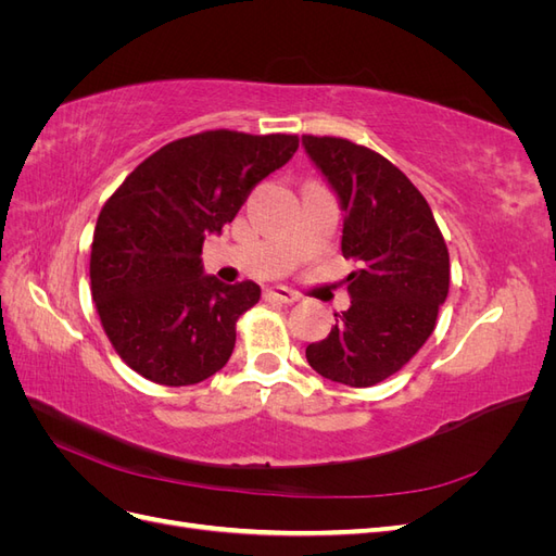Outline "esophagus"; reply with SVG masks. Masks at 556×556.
Returning <instances> with one entry per match:
<instances>
[{
	"instance_id": "34e87169",
	"label": "esophagus",
	"mask_w": 556,
	"mask_h": 556,
	"mask_svg": "<svg viewBox=\"0 0 556 556\" xmlns=\"http://www.w3.org/2000/svg\"><path fill=\"white\" fill-rule=\"evenodd\" d=\"M266 299L268 301H280V304H294V301H299V296L292 290H288V288L266 290Z\"/></svg>"
}]
</instances>
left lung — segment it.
<instances>
[{
	"mask_svg": "<svg viewBox=\"0 0 556 556\" xmlns=\"http://www.w3.org/2000/svg\"><path fill=\"white\" fill-rule=\"evenodd\" d=\"M301 143L345 211L341 250L359 262L348 276L350 308L325 341L306 348L315 371L371 387L406 366L427 343L450 290V255L433 213L399 166L339 137Z\"/></svg>",
	"mask_w": 556,
	"mask_h": 556,
	"instance_id": "left-lung-1",
	"label": "left lung"
}]
</instances>
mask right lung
<instances>
[{"label":"right lung","instance_id":"obj_1","mask_svg":"<svg viewBox=\"0 0 556 556\" xmlns=\"http://www.w3.org/2000/svg\"><path fill=\"white\" fill-rule=\"evenodd\" d=\"M296 148V134L199 131L162 146L106 199L92 237L90 290L131 371L185 387L229 362L237 323L260 301V285L204 276L201 248Z\"/></svg>","mask_w":556,"mask_h":556}]
</instances>
